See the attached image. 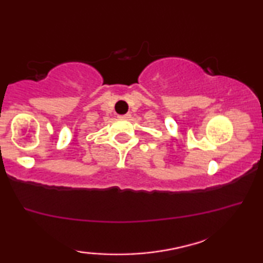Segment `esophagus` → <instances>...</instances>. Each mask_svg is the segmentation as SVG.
Masks as SVG:
<instances>
[{
    "label": "esophagus",
    "mask_w": 263,
    "mask_h": 263,
    "mask_svg": "<svg viewBox=\"0 0 263 263\" xmlns=\"http://www.w3.org/2000/svg\"><path fill=\"white\" fill-rule=\"evenodd\" d=\"M120 119H129L130 117V114H125V115H120Z\"/></svg>",
    "instance_id": "1"
}]
</instances>
